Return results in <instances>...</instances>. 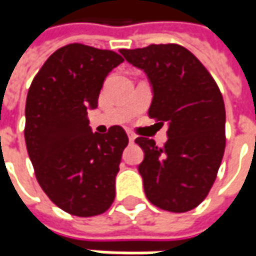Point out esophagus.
<instances>
[{"label": "esophagus", "instance_id": "34e87169", "mask_svg": "<svg viewBox=\"0 0 256 256\" xmlns=\"http://www.w3.org/2000/svg\"><path fill=\"white\" fill-rule=\"evenodd\" d=\"M135 138H136V136H135L132 132H128V140H130V142H134V141H135Z\"/></svg>", "mask_w": 256, "mask_h": 256}]
</instances>
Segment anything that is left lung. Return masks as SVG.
Returning <instances> with one entry per match:
<instances>
[{
	"label": "left lung",
	"mask_w": 256,
	"mask_h": 256,
	"mask_svg": "<svg viewBox=\"0 0 256 256\" xmlns=\"http://www.w3.org/2000/svg\"><path fill=\"white\" fill-rule=\"evenodd\" d=\"M142 70L152 86L150 118L168 124L164 146L138 136L144 151L138 171L146 198L170 212H186L201 204L225 151V105L211 74L201 61L178 44L120 50Z\"/></svg>",
	"instance_id": "obj_1"
}]
</instances>
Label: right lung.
<instances>
[{
    "mask_svg": "<svg viewBox=\"0 0 256 256\" xmlns=\"http://www.w3.org/2000/svg\"><path fill=\"white\" fill-rule=\"evenodd\" d=\"M124 62L120 54L84 44L56 50L28 90L25 144L36 181L58 208L76 216L105 212L115 198L128 136L120 125L91 131L106 75Z\"/></svg>",
    "mask_w": 256,
    "mask_h": 256,
    "instance_id": "obj_1",
    "label": "right lung"
}]
</instances>
